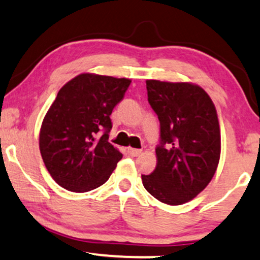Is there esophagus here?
Segmentation results:
<instances>
[{
  "label": "esophagus",
  "mask_w": 260,
  "mask_h": 260,
  "mask_svg": "<svg viewBox=\"0 0 260 260\" xmlns=\"http://www.w3.org/2000/svg\"><path fill=\"white\" fill-rule=\"evenodd\" d=\"M127 152H128V154H129V156L137 157V156H139V154L141 153V150H139V149H133V147H128Z\"/></svg>",
  "instance_id": "esophagus-1"
}]
</instances>
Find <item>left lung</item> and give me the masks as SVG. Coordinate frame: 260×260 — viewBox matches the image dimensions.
<instances>
[{"label":"left lung","mask_w":260,"mask_h":260,"mask_svg":"<svg viewBox=\"0 0 260 260\" xmlns=\"http://www.w3.org/2000/svg\"><path fill=\"white\" fill-rule=\"evenodd\" d=\"M147 100L160 124L157 164L141 175L151 196L168 205L196 198L209 185L221 156V131L215 104L192 83L146 80Z\"/></svg>","instance_id":"obj_1"}]
</instances>
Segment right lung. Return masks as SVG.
<instances>
[{
  "label": "right lung",
  "instance_id": "right-lung-1",
  "mask_svg": "<svg viewBox=\"0 0 260 260\" xmlns=\"http://www.w3.org/2000/svg\"><path fill=\"white\" fill-rule=\"evenodd\" d=\"M129 84L131 79L83 73L58 91L39 132L43 162L57 185L84 193L109 179L122 158L108 141L110 115Z\"/></svg>",
  "mask_w": 260,
  "mask_h": 260
}]
</instances>
